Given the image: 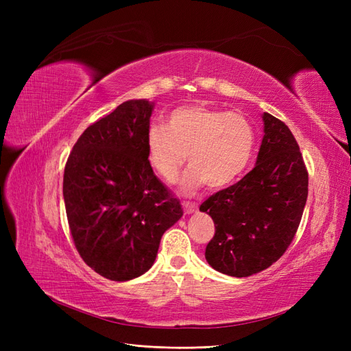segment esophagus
Returning a JSON list of instances; mask_svg holds the SVG:
<instances>
[{
  "mask_svg": "<svg viewBox=\"0 0 351 351\" xmlns=\"http://www.w3.org/2000/svg\"><path fill=\"white\" fill-rule=\"evenodd\" d=\"M183 210L184 214H193V212L197 210V205L195 204V202H183Z\"/></svg>",
  "mask_w": 351,
  "mask_h": 351,
  "instance_id": "1",
  "label": "esophagus"
}]
</instances>
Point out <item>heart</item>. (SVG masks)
Returning <instances> with one entry per match:
<instances>
[{"label":"heart","mask_w":351,"mask_h":351,"mask_svg":"<svg viewBox=\"0 0 351 351\" xmlns=\"http://www.w3.org/2000/svg\"><path fill=\"white\" fill-rule=\"evenodd\" d=\"M256 136L246 117L206 107L186 105L171 111L165 127L146 132V152L154 171L174 183L186 159L192 167L182 180V192L192 195L202 186L224 189L249 167Z\"/></svg>","instance_id":"1"}]
</instances>
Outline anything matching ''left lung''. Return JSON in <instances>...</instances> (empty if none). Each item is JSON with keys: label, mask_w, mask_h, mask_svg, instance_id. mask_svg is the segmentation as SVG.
<instances>
[{"label": "left lung", "mask_w": 351, "mask_h": 351, "mask_svg": "<svg viewBox=\"0 0 351 351\" xmlns=\"http://www.w3.org/2000/svg\"><path fill=\"white\" fill-rule=\"evenodd\" d=\"M256 165L240 182L200 205L214 219L215 234L205 258L230 277H250L277 262L299 228L307 199V169L293 133L263 112Z\"/></svg>", "instance_id": "left-lung-1"}]
</instances>
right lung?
I'll return each mask as SVG.
<instances>
[{"label": "right lung", "instance_id": "obj_1", "mask_svg": "<svg viewBox=\"0 0 351 351\" xmlns=\"http://www.w3.org/2000/svg\"><path fill=\"white\" fill-rule=\"evenodd\" d=\"M154 102L132 99L90 124L69 155L62 182L71 237L84 263L112 281L149 269L164 232L183 217L147 161Z\"/></svg>", "mask_w": 351, "mask_h": 351}]
</instances>
